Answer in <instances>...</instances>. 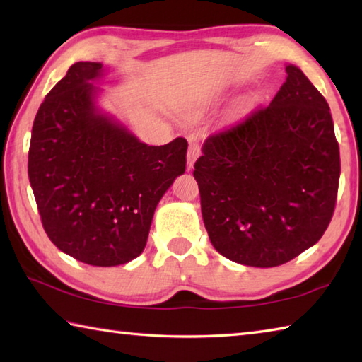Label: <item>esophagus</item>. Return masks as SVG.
I'll list each match as a JSON object with an SVG mask.
<instances>
[{
    "label": "esophagus",
    "instance_id": "1",
    "mask_svg": "<svg viewBox=\"0 0 362 362\" xmlns=\"http://www.w3.org/2000/svg\"><path fill=\"white\" fill-rule=\"evenodd\" d=\"M199 156H201V146H199V144H189L188 153H187V168H188V170L193 169V164H194V161Z\"/></svg>",
    "mask_w": 362,
    "mask_h": 362
}]
</instances>
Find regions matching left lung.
Segmentation results:
<instances>
[{
    "label": "left lung",
    "instance_id": "1",
    "mask_svg": "<svg viewBox=\"0 0 362 362\" xmlns=\"http://www.w3.org/2000/svg\"><path fill=\"white\" fill-rule=\"evenodd\" d=\"M286 73L269 105L211 134L194 163L212 246L247 267L283 265L315 246L339 192L327 102L298 66Z\"/></svg>",
    "mask_w": 362,
    "mask_h": 362
}]
</instances>
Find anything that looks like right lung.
Wrapping results in <instances>:
<instances>
[{"instance_id": "right-lung-1", "label": "right lung", "mask_w": 362, "mask_h": 362, "mask_svg": "<svg viewBox=\"0 0 362 362\" xmlns=\"http://www.w3.org/2000/svg\"><path fill=\"white\" fill-rule=\"evenodd\" d=\"M99 62H76L35 116L28 179L42 228L62 252L94 267L145 249L156 206L185 173L183 137L150 146L95 107Z\"/></svg>"}]
</instances>
